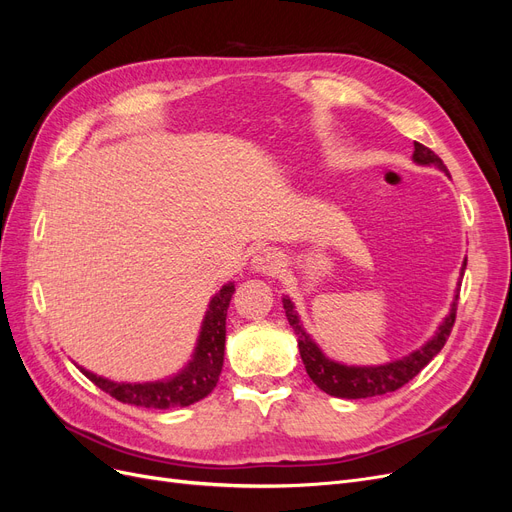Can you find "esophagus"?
Masks as SVG:
<instances>
[{
    "label": "esophagus",
    "instance_id": "obj_1",
    "mask_svg": "<svg viewBox=\"0 0 512 512\" xmlns=\"http://www.w3.org/2000/svg\"><path fill=\"white\" fill-rule=\"evenodd\" d=\"M284 267L282 256L275 254L273 250H260L252 256V269L256 273H267V275H275L280 273Z\"/></svg>",
    "mask_w": 512,
    "mask_h": 512
}]
</instances>
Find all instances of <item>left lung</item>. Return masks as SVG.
Segmentation results:
<instances>
[{
	"mask_svg": "<svg viewBox=\"0 0 512 512\" xmlns=\"http://www.w3.org/2000/svg\"><path fill=\"white\" fill-rule=\"evenodd\" d=\"M412 160L421 166H436L438 170H442V173L448 175L444 162L436 156V153L421 143H414ZM466 265H468V258L463 260V265H461V277H463V271H466ZM459 286L461 284H457L451 309H448L446 318L442 320L438 331L433 333L429 342H425L418 350L406 354L404 359H397V361L384 363V365H363L361 367V365H344V363L329 359V356L324 354L320 350V346L314 342L312 335L303 329V322L297 314V309H294V303L290 301V297H282V303H284L290 327H292L294 335H297V344H299V352H301L307 376L312 378V382L318 386V389L333 395V397H342V399H365V397L386 395V393H393V391L401 389V386L408 384L418 374V371H421L433 359V356H436L444 348L446 339H448V335H451V329L455 324Z\"/></svg>",
	"mask_w": 512,
	"mask_h": 512,
	"instance_id": "1",
	"label": "left lung"
}]
</instances>
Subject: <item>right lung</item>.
I'll use <instances>...</instances> for the list:
<instances>
[{"label":"right lung","instance_id":"1","mask_svg":"<svg viewBox=\"0 0 512 512\" xmlns=\"http://www.w3.org/2000/svg\"><path fill=\"white\" fill-rule=\"evenodd\" d=\"M235 292V282L224 284L209 301L207 314L200 324L196 348L192 359L181 371L166 380L156 382H113L96 376L94 371L81 367L83 374L104 393L115 397L121 404H132L141 408H183L205 399L220 380L224 365V342H226V312Z\"/></svg>","mask_w":512,"mask_h":512}]
</instances>
